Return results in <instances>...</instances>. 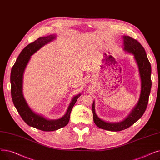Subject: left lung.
Returning <instances> with one entry per match:
<instances>
[{"label":"left lung","instance_id":"obj_1","mask_svg":"<svg viewBox=\"0 0 160 160\" xmlns=\"http://www.w3.org/2000/svg\"><path fill=\"white\" fill-rule=\"evenodd\" d=\"M122 41L123 50L133 56L138 65L141 78V93L137 104L133 108L130 114L123 121L118 122H108L99 118L95 112L94 100L92 106L94 122L98 128L112 132L127 129L141 118L146 110L152 86L150 79L151 65L144 48L137 40L130 36H123Z\"/></svg>","mask_w":160,"mask_h":160}]
</instances>
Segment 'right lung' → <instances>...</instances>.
Here are the masks:
<instances>
[{
    "label": "right lung",
    "instance_id": "obj_1",
    "mask_svg": "<svg viewBox=\"0 0 160 160\" xmlns=\"http://www.w3.org/2000/svg\"><path fill=\"white\" fill-rule=\"evenodd\" d=\"M56 38L54 34L38 38L25 47L13 65L10 75L11 95L13 104L23 121L30 127L45 131H54L63 128L68 124L72 109L81 94L73 97L65 115L58 119H48L43 115L33 112L28 106L22 93L23 74L31 56L45 45Z\"/></svg>",
    "mask_w": 160,
    "mask_h": 160
}]
</instances>
